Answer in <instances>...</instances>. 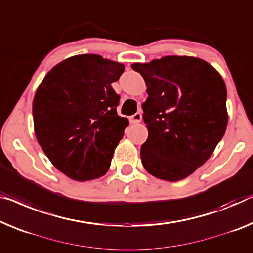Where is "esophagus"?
Segmentation results:
<instances>
[{"mask_svg": "<svg viewBox=\"0 0 253 253\" xmlns=\"http://www.w3.org/2000/svg\"><path fill=\"white\" fill-rule=\"evenodd\" d=\"M141 120H142V115H141V112H136V114H135V115H133V116L130 117V123H133V124L141 123Z\"/></svg>", "mask_w": 253, "mask_h": 253, "instance_id": "esophagus-1", "label": "esophagus"}]
</instances>
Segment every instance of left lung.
I'll use <instances>...</instances> for the list:
<instances>
[{"label":"left lung","instance_id":"1","mask_svg":"<svg viewBox=\"0 0 253 253\" xmlns=\"http://www.w3.org/2000/svg\"><path fill=\"white\" fill-rule=\"evenodd\" d=\"M131 68L144 78L142 103L149 136L141 146L145 170L177 182L213 153L228 123L227 89L221 75L205 60L169 55Z\"/></svg>","mask_w":253,"mask_h":253}]
</instances>
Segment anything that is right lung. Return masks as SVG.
<instances>
[{
	"label": "right lung",
	"instance_id": "obj_1",
	"mask_svg": "<svg viewBox=\"0 0 253 253\" xmlns=\"http://www.w3.org/2000/svg\"><path fill=\"white\" fill-rule=\"evenodd\" d=\"M125 70L99 54H78L55 65L33 101L34 130L48 160L78 182L107 174L128 126L117 114L111 84Z\"/></svg>",
	"mask_w": 253,
	"mask_h": 253
}]
</instances>
